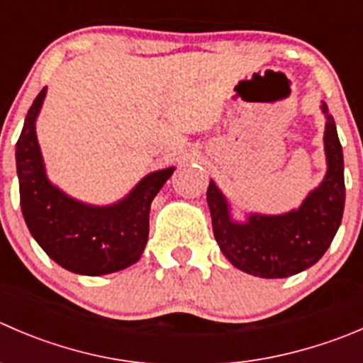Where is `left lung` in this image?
I'll list each match as a JSON object with an SVG mask.
<instances>
[{
    "instance_id": "8db88e82",
    "label": "left lung",
    "mask_w": 363,
    "mask_h": 363,
    "mask_svg": "<svg viewBox=\"0 0 363 363\" xmlns=\"http://www.w3.org/2000/svg\"><path fill=\"white\" fill-rule=\"evenodd\" d=\"M325 124L326 174L298 209L282 214L245 213L235 220L232 206L211 179L207 206L221 253L232 266L260 279H287L314 266L332 245L346 200L344 156L335 121L321 101Z\"/></svg>"
}]
</instances>
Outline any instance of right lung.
<instances>
[{
    "instance_id": "obj_1",
    "label": "right lung",
    "mask_w": 363,
    "mask_h": 363,
    "mask_svg": "<svg viewBox=\"0 0 363 363\" xmlns=\"http://www.w3.org/2000/svg\"><path fill=\"white\" fill-rule=\"evenodd\" d=\"M48 86L35 97L16 145L21 209L31 235L67 271L101 277L138 262L149 239V213L154 196L175 167L147 174L124 199L94 206L67 195L45 174L37 140V117Z\"/></svg>"
}]
</instances>
